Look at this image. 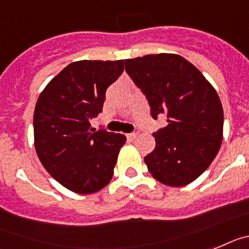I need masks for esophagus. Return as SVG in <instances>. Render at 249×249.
Segmentation results:
<instances>
[{"label": "esophagus", "mask_w": 249, "mask_h": 249, "mask_svg": "<svg viewBox=\"0 0 249 249\" xmlns=\"http://www.w3.org/2000/svg\"><path fill=\"white\" fill-rule=\"evenodd\" d=\"M137 135H138L137 133H129V134H126V138H127V140H134L135 138H137Z\"/></svg>", "instance_id": "esophagus-1"}]
</instances>
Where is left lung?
Instances as JSON below:
<instances>
[{"mask_svg": "<svg viewBox=\"0 0 249 249\" xmlns=\"http://www.w3.org/2000/svg\"><path fill=\"white\" fill-rule=\"evenodd\" d=\"M125 71L145 95L150 114L166 115L155 131V149L144 158L150 174L169 187H183L204 172L223 139V107L198 69L174 53L125 60Z\"/></svg>", "mask_w": 249, "mask_h": 249, "instance_id": "1", "label": "left lung"}]
</instances>
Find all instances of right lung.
Masks as SVG:
<instances>
[{
  "mask_svg": "<svg viewBox=\"0 0 249 249\" xmlns=\"http://www.w3.org/2000/svg\"><path fill=\"white\" fill-rule=\"evenodd\" d=\"M124 71V60L68 65L40 94L34 112L35 148L45 169L65 188L90 194L111 180L123 134L90 127L103 111L107 89Z\"/></svg>",
  "mask_w": 249,
  "mask_h": 249,
  "instance_id": "right-lung-1",
  "label": "right lung"
}]
</instances>
